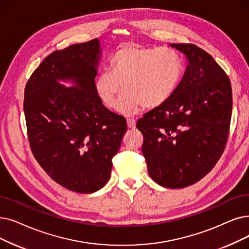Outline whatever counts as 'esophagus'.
Wrapping results in <instances>:
<instances>
[{
	"label": "esophagus",
	"instance_id": "34e87169",
	"mask_svg": "<svg viewBox=\"0 0 249 249\" xmlns=\"http://www.w3.org/2000/svg\"><path fill=\"white\" fill-rule=\"evenodd\" d=\"M136 125V121L134 119H127V126L128 128H135Z\"/></svg>",
	"mask_w": 249,
	"mask_h": 249
}]
</instances>
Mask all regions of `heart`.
Listing matches in <instances>:
<instances>
[{
    "instance_id": "heart-1",
    "label": "heart",
    "mask_w": 249,
    "mask_h": 249,
    "mask_svg": "<svg viewBox=\"0 0 249 249\" xmlns=\"http://www.w3.org/2000/svg\"><path fill=\"white\" fill-rule=\"evenodd\" d=\"M109 70L94 81L96 96L107 109L114 110L123 89L118 110L130 115L142 106L156 109L166 104L180 82L183 66L174 50L129 44L113 53Z\"/></svg>"
}]
</instances>
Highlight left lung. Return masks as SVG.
Returning <instances> with one entry per match:
<instances>
[{
	"label": "left lung",
	"instance_id": "1",
	"mask_svg": "<svg viewBox=\"0 0 249 249\" xmlns=\"http://www.w3.org/2000/svg\"><path fill=\"white\" fill-rule=\"evenodd\" d=\"M188 65L171 99L146 113L136 127L149 176L160 186L183 188L201 180L218 163L228 140L232 89L228 75L209 53L192 44H172Z\"/></svg>",
	"mask_w": 249,
	"mask_h": 249
}]
</instances>
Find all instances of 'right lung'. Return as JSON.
<instances>
[{
  "label": "right lung",
  "mask_w": 249,
  "mask_h": 249,
  "mask_svg": "<svg viewBox=\"0 0 249 249\" xmlns=\"http://www.w3.org/2000/svg\"><path fill=\"white\" fill-rule=\"evenodd\" d=\"M100 53L98 38L53 52L24 89L34 157L53 181L78 193L107 184L112 159L127 131L125 118L107 109L94 91ZM66 79L74 86L67 89L57 82Z\"/></svg>",
  "instance_id": "add662e5"
}]
</instances>
